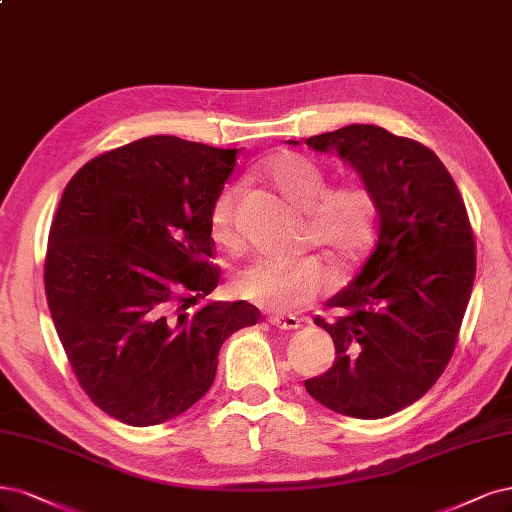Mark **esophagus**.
<instances>
[{
    "mask_svg": "<svg viewBox=\"0 0 512 512\" xmlns=\"http://www.w3.org/2000/svg\"><path fill=\"white\" fill-rule=\"evenodd\" d=\"M269 322H271V326H277L281 330L301 328V320H298V317H294V315H271Z\"/></svg>",
    "mask_w": 512,
    "mask_h": 512,
    "instance_id": "34e87169",
    "label": "esophagus"
}]
</instances>
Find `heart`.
<instances>
[{"label":"heart","mask_w":512,"mask_h":512,"mask_svg":"<svg viewBox=\"0 0 512 512\" xmlns=\"http://www.w3.org/2000/svg\"><path fill=\"white\" fill-rule=\"evenodd\" d=\"M269 178L290 205L305 214L303 243L320 248L334 267L354 262L373 239L377 201L364 182L349 180L328 188L324 171L301 154H279ZM237 186H226L209 211V233L222 248L237 250ZM330 286L326 264L313 256L294 260L254 258L235 275V292L262 309L288 313L320 298Z\"/></svg>","instance_id":"1"}]
</instances>
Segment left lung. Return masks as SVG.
<instances>
[{
    "label": "left lung",
    "instance_id": "obj_1",
    "mask_svg": "<svg viewBox=\"0 0 512 512\" xmlns=\"http://www.w3.org/2000/svg\"><path fill=\"white\" fill-rule=\"evenodd\" d=\"M305 142L337 150L377 201L373 248L326 303L337 315L315 317L334 364L305 387L334 413L381 419L424 396L453 356L477 273L468 211L447 167L415 139L349 125Z\"/></svg>",
    "mask_w": 512,
    "mask_h": 512
}]
</instances>
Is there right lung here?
I'll return each mask as SVG.
<instances>
[{
  "label": "right lung",
  "mask_w": 512,
  "mask_h": 512,
  "mask_svg": "<svg viewBox=\"0 0 512 512\" xmlns=\"http://www.w3.org/2000/svg\"><path fill=\"white\" fill-rule=\"evenodd\" d=\"M237 150L152 135L88 161L61 197L44 288L61 345L93 404L122 424H165L214 383L218 351L254 326L218 286L209 211Z\"/></svg>",
  "instance_id": "1"
}]
</instances>
